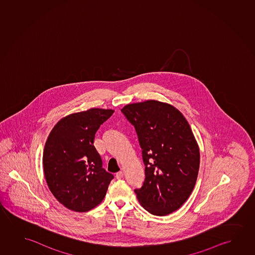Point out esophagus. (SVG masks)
Masks as SVG:
<instances>
[{
    "label": "esophagus",
    "mask_w": 255,
    "mask_h": 255,
    "mask_svg": "<svg viewBox=\"0 0 255 255\" xmlns=\"http://www.w3.org/2000/svg\"><path fill=\"white\" fill-rule=\"evenodd\" d=\"M123 176H124V172H123V171H119V172L116 174V177H117L118 179H121V178H123Z\"/></svg>",
    "instance_id": "esophagus-1"
}]
</instances>
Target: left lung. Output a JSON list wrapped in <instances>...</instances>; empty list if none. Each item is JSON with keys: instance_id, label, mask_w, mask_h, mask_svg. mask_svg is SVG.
I'll use <instances>...</instances> for the list:
<instances>
[{"instance_id": "left-lung-1", "label": "left lung", "mask_w": 255, "mask_h": 255, "mask_svg": "<svg viewBox=\"0 0 255 255\" xmlns=\"http://www.w3.org/2000/svg\"><path fill=\"white\" fill-rule=\"evenodd\" d=\"M121 111L136 129L145 166L137 200L152 215L171 214L191 195L200 169V148L188 122L175 107L154 100Z\"/></svg>"}]
</instances>
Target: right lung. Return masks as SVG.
I'll return each mask as SVG.
<instances>
[{
  "mask_svg": "<svg viewBox=\"0 0 255 255\" xmlns=\"http://www.w3.org/2000/svg\"><path fill=\"white\" fill-rule=\"evenodd\" d=\"M113 113L95 108L68 115L47 137L42 158L45 179L55 199L70 210L89 211L106 195L114 176L102 168L94 142L101 125Z\"/></svg>",
  "mask_w": 255,
  "mask_h": 255,
  "instance_id": "1",
  "label": "right lung"
}]
</instances>
